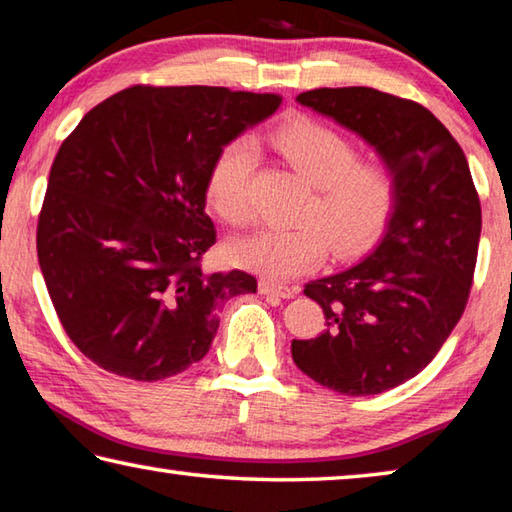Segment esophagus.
<instances>
[{
    "label": "esophagus",
    "instance_id": "1",
    "mask_svg": "<svg viewBox=\"0 0 512 512\" xmlns=\"http://www.w3.org/2000/svg\"><path fill=\"white\" fill-rule=\"evenodd\" d=\"M259 293H264V296H277V298H284L289 300L298 293L296 287H284V284H277V282H268L262 280L259 282Z\"/></svg>",
    "mask_w": 512,
    "mask_h": 512
}]
</instances>
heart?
Wrapping results in <instances>:
<instances>
[{"instance_id": "1", "label": "heart", "mask_w": 512, "mask_h": 512, "mask_svg": "<svg viewBox=\"0 0 512 512\" xmlns=\"http://www.w3.org/2000/svg\"><path fill=\"white\" fill-rule=\"evenodd\" d=\"M271 142L302 178L314 185V196L302 210L307 223L271 225L230 246L232 262L275 280L307 273L323 264L327 246L339 257L366 248L384 228L397 198L391 164L359 158L348 135L314 119H291L277 126ZM257 167L255 144L239 137L225 144L207 176V203L230 225L253 219V185ZM317 223L314 224L313 221Z\"/></svg>"}]
</instances>
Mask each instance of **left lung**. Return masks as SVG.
<instances>
[{"label":"left lung","instance_id":"left-lung-1","mask_svg":"<svg viewBox=\"0 0 512 512\" xmlns=\"http://www.w3.org/2000/svg\"><path fill=\"white\" fill-rule=\"evenodd\" d=\"M298 103L375 146L397 198L375 250L305 284L323 307L316 339L291 343L296 366L343 395H377L427 366L461 320L481 237V203L465 153L420 106L372 88H318Z\"/></svg>","mask_w":512,"mask_h":512}]
</instances>
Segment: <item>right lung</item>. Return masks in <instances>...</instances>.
I'll return each mask as SVG.
<instances>
[{"instance_id": "obj_1", "label": "right lung", "mask_w": 512, "mask_h": 512, "mask_svg": "<svg viewBox=\"0 0 512 512\" xmlns=\"http://www.w3.org/2000/svg\"><path fill=\"white\" fill-rule=\"evenodd\" d=\"M277 94L210 85L133 88L60 144L38 219V262L72 343L112 375L158 381L201 361L219 305L255 293L244 271L203 273L216 241L207 176Z\"/></svg>"}]
</instances>
